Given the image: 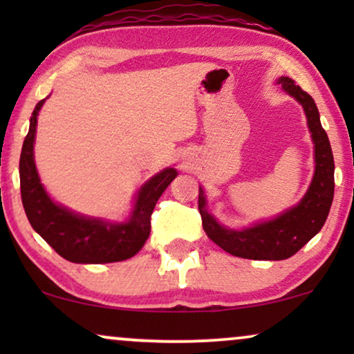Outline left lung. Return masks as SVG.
<instances>
[{
	"mask_svg": "<svg viewBox=\"0 0 354 354\" xmlns=\"http://www.w3.org/2000/svg\"><path fill=\"white\" fill-rule=\"evenodd\" d=\"M279 84H282L283 90L303 104L313 133L316 172L301 203L274 221L245 230H230L217 224L214 217L206 211V200L201 188L198 195V209L206 235L227 253L245 259L280 261L293 256L322 229L333 201L335 164L330 142L319 119L317 106L311 96L303 91L301 86L295 85L288 77H280Z\"/></svg>",
	"mask_w": 354,
	"mask_h": 354,
	"instance_id": "1",
	"label": "left lung"
}]
</instances>
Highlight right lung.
I'll use <instances>...</instances> for the list:
<instances>
[{
	"label": "right lung",
	"mask_w": 354,
	"mask_h": 354,
	"mask_svg": "<svg viewBox=\"0 0 354 354\" xmlns=\"http://www.w3.org/2000/svg\"><path fill=\"white\" fill-rule=\"evenodd\" d=\"M41 100L33 109L30 129L22 145L19 176L21 196L27 219L37 234L62 258L71 263L101 264L132 258L142 250L151 230V214L162 192L177 177L176 169H164L145 183L138 193L135 209L125 224H108L86 219L57 206L46 195L33 162V140L37 132L38 111Z\"/></svg>",
	"instance_id": "1"
}]
</instances>
